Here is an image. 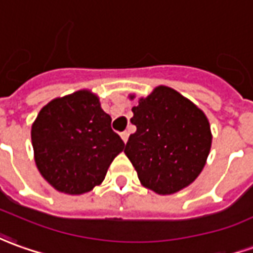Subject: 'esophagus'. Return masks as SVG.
Listing matches in <instances>:
<instances>
[{
    "label": "esophagus",
    "instance_id": "1",
    "mask_svg": "<svg viewBox=\"0 0 253 253\" xmlns=\"http://www.w3.org/2000/svg\"><path fill=\"white\" fill-rule=\"evenodd\" d=\"M120 137H122V140L125 141V142H127V140H128V131H123V133H120Z\"/></svg>",
    "mask_w": 253,
    "mask_h": 253
}]
</instances>
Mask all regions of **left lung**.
Masks as SVG:
<instances>
[{"mask_svg":"<svg viewBox=\"0 0 253 253\" xmlns=\"http://www.w3.org/2000/svg\"><path fill=\"white\" fill-rule=\"evenodd\" d=\"M131 111L130 122L137 131L128 137L125 154L141 184L161 195L191 184L204 169L212 144L205 113L166 85L140 98Z\"/></svg>","mask_w":253,"mask_h":253,"instance_id":"8db88e82","label":"left lung"}]
</instances>
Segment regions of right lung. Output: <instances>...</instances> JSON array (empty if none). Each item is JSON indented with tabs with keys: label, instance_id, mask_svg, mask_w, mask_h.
<instances>
[{
	"label": "right lung",
	"instance_id": "right-lung-1",
	"mask_svg": "<svg viewBox=\"0 0 253 253\" xmlns=\"http://www.w3.org/2000/svg\"><path fill=\"white\" fill-rule=\"evenodd\" d=\"M111 116L88 90L55 98L32 126L34 161L41 176L58 191L80 195L104 181L125 142Z\"/></svg>",
	"mask_w": 253,
	"mask_h": 253
}]
</instances>
